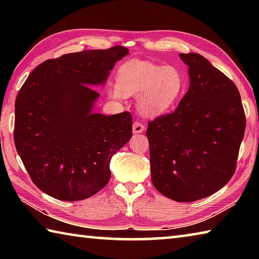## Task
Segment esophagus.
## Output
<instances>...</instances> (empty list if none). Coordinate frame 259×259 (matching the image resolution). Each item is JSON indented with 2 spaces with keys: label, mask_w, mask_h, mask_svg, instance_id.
I'll return each mask as SVG.
<instances>
[{
  "label": "esophagus",
  "mask_w": 259,
  "mask_h": 259,
  "mask_svg": "<svg viewBox=\"0 0 259 259\" xmlns=\"http://www.w3.org/2000/svg\"><path fill=\"white\" fill-rule=\"evenodd\" d=\"M145 128H146L145 124L142 123V122L136 121L133 125V131H134V134H140L145 130Z\"/></svg>",
  "instance_id": "34e87169"
}]
</instances>
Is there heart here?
<instances>
[{"mask_svg":"<svg viewBox=\"0 0 259 259\" xmlns=\"http://www.w3.org/2000/svg\"><path fill=\"white\" fill-rule=\"evenodd\" d=\"M185 90V77L179 68L145 60H128L116 73V85L108 89L112 98L137 96V106L146 116H159L176 105Z\"/></svg>","mask_w":259,"mask_h":259,"instance_id":"b5f03b06","label":"heart"}]
</instances>
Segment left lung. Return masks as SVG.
<instances>
[{
	"label": "left lung",
	"mask_w": 259,
	"mask_h": 259,
	"mask_svg": "<svg viewBox=\"0 0 259 259\" xmlns=\"http://www.w3.org/2000/svg\"><path fill=\"white\" fill-rule=\"evenodd\" d=\"M190 88L172 113L148 122L151 176L166 198L193 202L234 175L245 129L238 88L199 54H181Z\"/></svg>",
	"instance_id": "8db88e82"
}]
</instances>
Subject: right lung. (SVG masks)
<instances>
[{
    "label": "right lung",
    "mask_w": 259,
    "mask_h": 259,
    "mask_svg": "<svg viewBox=\"0 0 259 259\" xmlns=\"http://www.w3.org/2000/svg\"><path fill=\"white\" fill-rule=\"evenodd\" d=\"M129 54L116 46L48 59L29 74L15 105V145L33 183L57 200L93 196L111 178L112 156L133 137L129 112L94 113L117 60Z\"/></svg>",
    "instance_id": "right-lung-1"
}]
</instances>
